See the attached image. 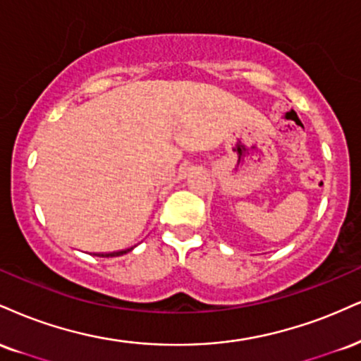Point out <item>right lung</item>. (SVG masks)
I'll return each mask as SVG.
<instances>
[{
	"mask_svg": "<svg viewBox=\"0 0 361 361\" xmlns=\"http://www.w3.org/2000/svg\"><path fill=\"white\" fill-rule=\"evenodd\" d=\"M133 250V247L131 249H126V250H119V252H111V254H99V257H119V255H123V254H128V252H131Z\"/></svg>",
	"mask_w": 361,
	"mask_h": 361,
	"instance_id": "right-lung-1",
	"label": "right lung"
}]
</instances>
